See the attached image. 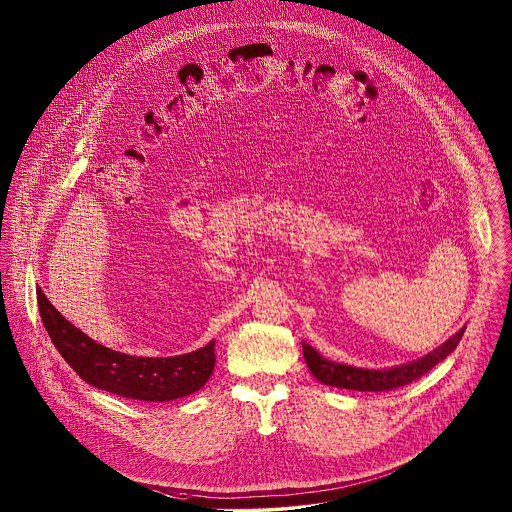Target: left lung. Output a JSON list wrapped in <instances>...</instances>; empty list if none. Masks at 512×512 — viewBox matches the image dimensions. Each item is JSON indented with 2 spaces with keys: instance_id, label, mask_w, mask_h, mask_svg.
I'll return each instance as SVG.
<instances>
[{
  "instance_id": "left-lung-1",
  "label": "left lung",
  "mask_w": 512,
  "mask_h": 512,
  "mask_svg": "<svg viewBox=\"0 0 512 512\" xmlns=\"http://www.w3.org/2000/svg\"><path fill=\"white\" fill-rule=\"evenodd\" d=\"M463 332H465V328H461L447 342H443L439 348L425 354L423 358H417L413 362L394 366L388 370H368V368H356V366H348V364L330 362V360L322 358L312 346H308L307 342H303V354H305L308 370L312 372V376L326 386L356 390V392H388V390L406 386L409 382L421 378L433 366H437L441 360H445L457 348Z\"/></svg>"
}]
</instances>
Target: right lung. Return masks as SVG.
Instances as JSON below:
<instances>
[{
    "instance_id": "add662e5",
    "label": "right lung",
    "mask_w": 512,
    "mask_h": 512,
    "mask_svg": "<svg viewBox=\"0 0 512 512\" xmlns=\"http://www.w3.org/2000/svg\"><path fill=\"white\" fill-rule=\"evenodd\" d=\"M39 314L65 362L91 386L138 402H172L202 390L215 366V342L170 356L146 358L110 350L73 326L37 291Z\"/></svg>"
}]
</instances>
